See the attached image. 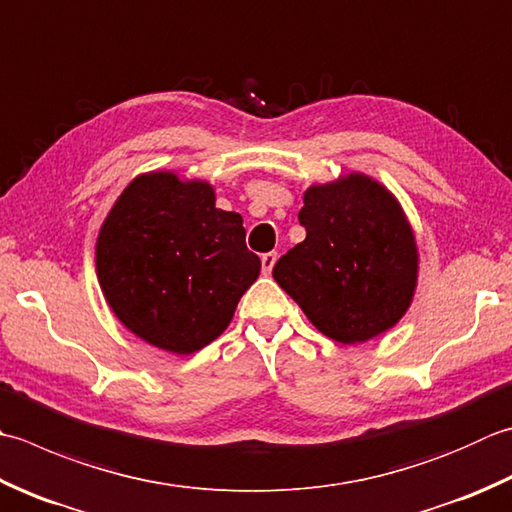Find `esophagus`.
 Returning a JSON list of instances; mask_svg holds the SVG:
<instances>
[{
    "label": "esophagus",
    "instance_id": "obj_1",
    "mask_svg": "<svg viewBox=\"0 0 512 512\" xmlns=\"http://www.w3.org/2000/svg\"><path fill=\"white\" fill-rule=\"evenodd\" d=\"M275 262H277V253H266V255H262V273H264V275H270V270H273Z\"/></svg>",
    "mask_w": 512,
    "mask_h": 512
}]
</instances>
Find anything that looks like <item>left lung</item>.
Instances as JSON below:
<instances>
[{"label":"left lung","instance_id":"1","mask_svg":"<svg viewBox=\"0 0 512 512\" xmlns=\"http://www.w3.org/2000/svg\"><path fill=\"white\" fill-rule=\"evenodd\" d=\"M306 239L273 268L319 333L364 344L386 333L413 304L419 253L402 204L364 173L339 175L304 193Z\"/></svg>","mask_w":512,"mask_h":512}]
</instances>
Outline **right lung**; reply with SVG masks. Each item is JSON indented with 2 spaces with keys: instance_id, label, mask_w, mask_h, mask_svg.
<instances>
[{
  "instance_id": "obj_1",
  "label": "right lung",
  "mask_w": 512,
  "mask_h": 512,
  "mask_svg": "<svg viewBox=\"0 0 512 512\" xmlns=\"http://www.w3.org/2000/svg\"><path fill=\"white\" fill-rule=\"evenodd\" d=\"M106 304L130 333L190 355L224 333L262 262L244 219L215 188L173 170L137 175L108 210L95 244Z\"/></svg>"
}]
</instances>
